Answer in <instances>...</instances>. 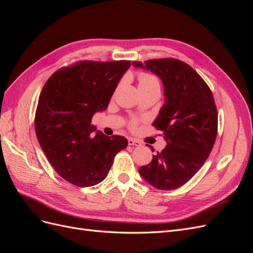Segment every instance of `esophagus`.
<instances>
[{
  "label": "esophagus",
  "instance_id": "1",
  "mask_svg": "<svg viewBox=\"0 0 253 253\" xmlns=\"http://www.w3.org/2000/svg\"><path fill=\"white\" fill-rule=\"evenodd\" d=\"M127 143H128V145H135V147H140L141 145V143L138 140L133 139V138H128Z\"/></svg>",
  "mask_w": 253,
  "mask_h": 253
}]
</instances>
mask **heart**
<instances>
[{
	"instance_id": "obj_1",
	"label": "heart",
	"mask_w": 253,
	"mask_h": 253,
	"mask_svg": "<svg viewBox=\"0 0 253 253\" xmlns=\"http://www.w3.org/2000/svg\"><path fill=\"white\" fill-rule=\"evenodd\" d=\"M138 82H139V88L142 87H149V86H159V82L156 79L155 76H153L149 73H141L138 76ZM137 124V120L133 119L129 122V126L134 127Z\"/></svg>"
}]
</instances>
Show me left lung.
<instances>
[{
    "instance_id": "1",
    "label": "left lung",
    "mask_w": 253,
    "mask_h": 253,
    "mask_svg": "<svg viewBox=\"0 0 253 253\" xmlns=\"http://www.w3.org/2000/svg\"><path fill=\"white\" fill-rule=\"evenodd\" d=\"M133 65L156 74L166 96L153 126L163 132L167 145L139 173L156 189H177L201 169L215 142L218 114L212 91L194 68L177 59H152L144 65L135 61Z\"/></svg>"
}]
</instances>
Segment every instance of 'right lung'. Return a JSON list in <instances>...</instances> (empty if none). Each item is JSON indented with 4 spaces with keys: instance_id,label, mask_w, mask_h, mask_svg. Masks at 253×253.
<instances>
[{
    "instance_id": "add662e5",
    "label": "right lung",
    "mask_w": 253,
    "mask_h": 253,
    "mask_svg": "<svg viewBox=\"0 0 253 253\" xmlns=\"http://www.w3.org/2000/svg\"><path fill=\"white\" fill-rule=\"evenodd\" d=\"M131 61L83 60L53 73L38 101L35 128L48 162L61 177L91 187L108 175L126 138L97 131L91 118L104 111Z\"/></svg>"
}]
</instances>
